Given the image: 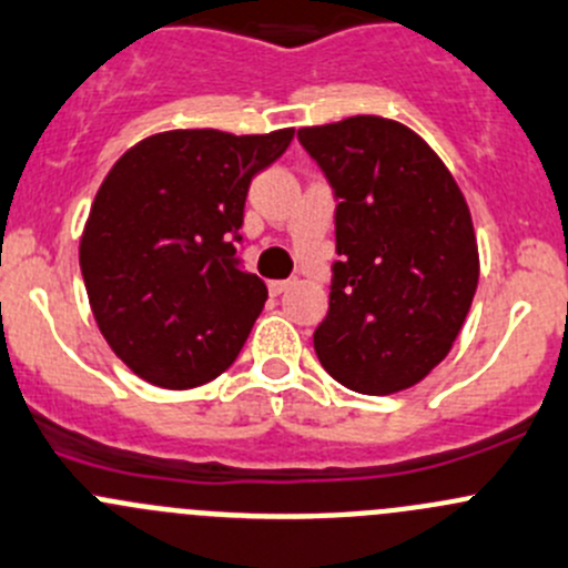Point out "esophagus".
I'll use <instances>...</instances> for the list:
<instances>
[{
	"instance_id": "obj_1",
	"label": "esophagus",
	"mask_w": 568,
	"mask_h": 568,
	"mask_svg": "<svg viewBox=\"0 0 568 568\" xmlns=\"http://www.w3.org/2000/svg\"><path fill=\"white\" fill-rule=\"evenodd\" d=\"M294 283L296 280H272V283H268V291H272L274 296H280V294H285V291H288Z\"/></svg>"
}]
</instances>
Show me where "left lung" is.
I'll return each instance as SVG.
<instances>
[{
  "label": "left lung",
  "instance_id": "obj_1",
  "mask_svg": "<svg viewBox=\"0 0 568 568\" xmlns=\"http://www.w3.org/2000/svg\"><path fill=\"white\" fill-rule=\"evenodd\" d=\"M296 138L338 202L318 361L357 394L410 388L447 357L475 300L480 261L464 194L399 121L352 115Z\"/></svg>",
  "mask_w": 568,
  "mask_h": 568
}]
</instances>
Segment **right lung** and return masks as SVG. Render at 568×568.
Masks as SVG:
<instances>
[{
	"label": "right lung",
	"mask_w": 568,
	"mask_h": 568,
	"mask_svg": "<svg viewBox=\"0 0 568 568\" xmlns=\"http://www.w3.org/2000/svg\"><path fill=\"white\" fill-rule=\"evenodd\" d=\"M294 130H172L119 158L91 205L80 268L110 349L146 383L194 388L233 366L268 291L241 272L252 178Z\"/></svg>",
	"instance_id": "add662e5"
}]
</instances>
